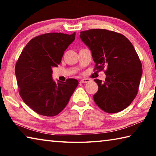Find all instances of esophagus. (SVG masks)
I'll return each instance as SVG.
<instances>
[{"mask_svg":"<svg viewBox=\"0 0 156 156\" xmlns=\"http://www.w3.org/2000/svg\"><path fill=\"white\" fill-rule=\"evenodd\" d=\"M89 82H90V80L88 78H84V79H82V80L80 81V83H89Z\"/></svg>","mask_w":156,"mask_h":156,"instance_id":"obj_1","label":"esophagus"}]
</instances>
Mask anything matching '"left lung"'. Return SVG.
<instances>
[{"label": "left lung", "instance_id": "obj_1", "mask_svg": "<svg viewBox=\"0 0 156 156\" xmlns=\"http://www.w3.org/2000/svg\"><path fill=\"white\" fill-rule=\"evenodd\" d=\"M80 37L91 50L95 69L107 67L104 82L94 80L98 85L94 102L107 113L126 109L138 94L142 74V63L133 44L122 34L101 29L81 31Z\"/></svg>", "mask_w": 156, "mask_h": 156}]
</instances>
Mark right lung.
Returning a JSON list of instances; mask_svg holds the SVG:
<instances>
[{"label": "right lung", "mask_w": 156, "mask_h": 156, "mask_svg": "<svg viewBox=\"0 0 156 156\" xmlns=\"http://www.w3.org/2000/svg\"><path fill=\"white\" fill-rule=\"evenodd\" d=\"M76 33H47L31 39L21 52L15 67L19 94L25 103L38 114L55 116L67 106L78 85L69 78L56 83L52 69L61 62Z\"/></svg>", "instance_id": "obj_1"}]
</instances>
